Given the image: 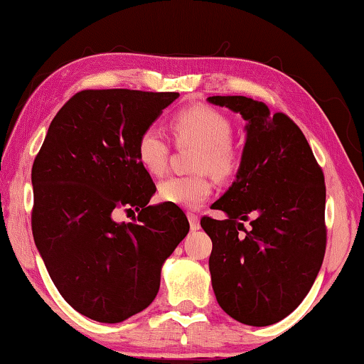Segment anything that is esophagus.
Instances as JSON below:
<instances>
[{
	"instance_id": "obj_1",
	"label": "esophagus",
	"mask_w": 364,
	"mask_h": 364,
	"mask_svg": "<svg viewBox=\"0 0 364 364\" xmlns=\"http://www.w3.org/2000/svg\"><path fill=\"white\" fill-rule=\"evenodd\" d=\"M188 222H191L192 230H198L200 228V218L196 213H188Z\"/></svg>"
}]
</instances>
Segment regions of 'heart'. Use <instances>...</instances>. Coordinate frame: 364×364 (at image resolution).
<instances>
[{
	"instance_id": "obj_1",
	"label": "heart",
	"mask_w": 364,
	"mask_h": 364,
	"mask_svg": "<svg viewBox=\"0 0 364 364\" xmlns=\"http://www.w3.org/2000/svg\"><path fill=\"white\" fill-rule=\"evenodd\" d=\"M171 129L178 146L197 147L192 168L197 173L187 177H168L159 186L164 202L182 208H198L212 196L210 177L227 181L240 167V151L232 142V124L222 112L208 106H191L176 112ZM141 166L152 176H162L167 168L168 142L157 127L142 131L136 144Z\"/></svg>"
}]
</instances>
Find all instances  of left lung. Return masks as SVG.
<instances>
[{
	"label": "left lung",
	"mask_w": 364,
	"mask_h": 364,
	"mask_svg": "<svg viewBox=\"0 0 364 364\" xmlns=\"http://www.w3.org/2000/svg\"><path fill=\"white\" fill-rule=\"evenodd\" d=\"M247 121L232 187L202 217L212 238L208 268L222 310L250 326L283 320L308 295L326 248L325 176L300 127L245 96H212ZM253 216V219L250 217ZM251 220L246 230L242 222Z\"/></svg>",
	"instance_id": "obj_1"
}]
</instances>
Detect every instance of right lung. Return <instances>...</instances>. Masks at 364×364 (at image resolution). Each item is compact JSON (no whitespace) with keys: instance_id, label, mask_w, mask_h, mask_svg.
I'll return each mask as SVG.
<instances>
[{"instance_id":"1","label":"right lung","mask_w":364,"mask_h":364,"mask_svg":"<svg viewBox=\"0 0 364 364\" xmlns=\"http://www.w3.org/2000/svg\"><path fill=\"white\" fill-rule=\"evenodd\" d=\"M177 97L131 89L74 94L34 159V243L58 291L91 320L121 323L146 310L164 262L191 228L181 207L147 205L156 183L136 152L142 131ZM119 210L139 211L138 220L116 223Z\"/></svg>"}]
</instances>
